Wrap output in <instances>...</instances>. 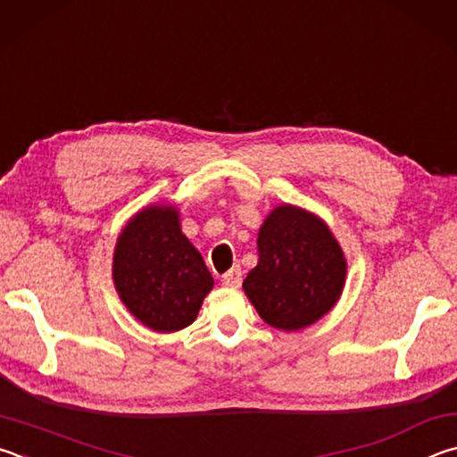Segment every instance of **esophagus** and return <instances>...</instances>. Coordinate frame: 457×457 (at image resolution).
<instances>
[{
	"instance_id": "34e87169",
	"label": "esophagus",
	"mask_w": 457,
	"mask_h": 457,
	"mask_svg": "<svg viewBox=\"0 0 457 457\" xmlns=\"http://www.w3.org/2000/svg\"><path fill=\"white\" fill-rule=\"evenodd\" d=\"M243 283V270L241 267H233L228 270V273L222 275V285L224 287H230V289H238Z\"/></svg>"
}]
</instances>
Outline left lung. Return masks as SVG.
<instances>
[{
	"instance_id": "obj_1",
	"label": "left lung",
	"mask_w": 457,
	"mask_h": 457,
	"mask_svg": "<svg viewBox=\"0 0 457 457\" xmlns=\"http://www.w3.org/2000/svg\"><path fill=\"white\" fill-rule=\"evenodd\" d=\"M259 262L243 289L265 323L299 331L329 313L345 287L347 261L317 214L281 204L262 222Z\"/></svg>"
}]
</instances>
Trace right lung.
<instances>
[{
    "label": "right lung",
    "instance_id": "add662e5",
    "mask_svg": "<svg viewBox=\"0 0 457 457\" xmlns=\"http://www.w3.org/2000/svg\"><path fill=\"white\" fill-rule=\"evenodd\" d=\"M112 277L126 309L158 333L188 327L214 285L200 253L182 235L172 204L146 206L128 220L118 237Z\"/></svg>",
    "mask_w": 457,
    "mask_h": 457
}]
</instances>
